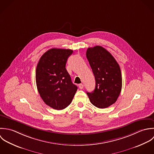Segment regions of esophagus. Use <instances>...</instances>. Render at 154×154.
Returning a JSON list of instances; mask_svg holds the SVG:
<instances>
[{
	"mask_svg": "<svg viewBox=\"0 0 154 154\" xmlns=\"http://www.w3.org/2000/svg\"><path fill=\"white\" fill-rule=\"evenodd\" d=\"M79 87L80 89H82L84 88V85L83 84H80V85H79Z\"/></svg>",
	"mask_w": 154,
	"mask_h": 154,
	"instance_id": "34e87169",
	"label": "esophagus"
}]
</instances>
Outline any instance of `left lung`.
I'll list each match as a JSON object with an SVG mask.
<instances>
[{"label":"left lung","instance_id":"1","mask_svg":"<svg viewBox=\"0 0 154 154\" xmlns=\"http://www.w3.org/2000/svg\"><path fill=\"white\" fill-rule=\"evenodd\" d=\"M86 57L96 81L94 90L87 94L94 106L106 108L117 101L122 91L120 66L113 56L100 46L88 48Z\"/></svg>","mask_w":154,"mask_h":154}]
</instances>
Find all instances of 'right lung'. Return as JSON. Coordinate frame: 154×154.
Listing matches in <instances>:
<instances>
[{"mask_svg": "<svg viewBox=\"0 0 154 154\" xmlns=\"http://www.w3.org/2000/svg\"><path fill=\"white\" fill-rule=\"evenodd\" d=\"M72 52L71 49H51L41 57L37 65L38 92L47 105L57 110L67 107L77 90L65 68Z\"/></svg>", "mask_w": 154, "mask_h": 154, "instance_id": "add662e5", "label": "right lung"}]
</instances>
